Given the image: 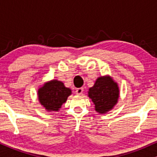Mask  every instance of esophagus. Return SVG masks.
Instances as JSON below:
<instances>
[{"label":"esophagus","mask_w":157,"mask_h":157,"mask_svg":"<svg viewBox=\"0 0 157 157\" xmlns=\"http://www.w3.org/2000/svg\"><path fill=\"white\" fill-rule=\"evenodd\" d=\"M82 92H83V88H78V89H77L76 91H75V93H76V94L77 95L82 94Z\"/></svg>","instance_id":"obj_1"}]
</instances>
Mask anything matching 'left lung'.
<instances>
[{
    "instance_id": "8db88e82",
    "label": "left lung",
    "mask_w": 157,
    "mask_h": 157,
    "mask_svg": "<svg viewBox=\"0 0 157 157\" xmlns=\"http://www.w3.org/2000/svg\"><path fill=\"white\" fill-rule=\"evenodd\" d=\"M89 97L95 105V110L100 113L113 109L119 98L117 84L109 77H100L93 87L90 88Z\"/></svg>"
}]
</instances>
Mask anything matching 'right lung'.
Wrapping results in <instances>:
<instances>
[{
  "label": "right lung",
  "mask_w": 157,
  "mask_h": 157,
  "mask_svg": "<svg viewBox=\"0 0 157 157\" xmlns=\"http://www.w3.org/2000/svg\"><path fill=\"white\" fill-rule=\"evenodd\" d=\"M71 94L60 81L52 80L38 90V99L48 111H57Z\"/></svg>",
  "instance_id": "1"
}]
</instances>
